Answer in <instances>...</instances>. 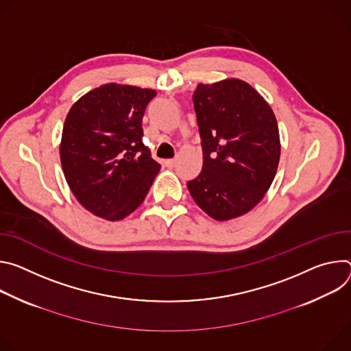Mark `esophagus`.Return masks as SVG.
<instances>
[{"mask_svg":"<svg viewBox=\"0 0 351 351\" xmlns=\"http://www.w3.org/2000/svg\"><path fill=\"white\" fill-rule=\"evenodd\" d=\"M176 163H177V162H176V159H169V160H166V162H165V165H166L167 167H170V169H171V167H174V166H176Z\"/></svg>","mask_w":351,"mask_h":351,"instance_id":"esophagus-1","label":"esophagus"}]
</instances>
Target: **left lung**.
I'll use <instances>...</instances> for the list:
<instances>
[{"instance_id":"left-lung-1","label":"left lung","mask_w":351,"mask_h":351,"mask_svg":"<svg viewBox=\"0 0 351 351\" xmlns=\"http://www.w3.org/2000/svg\"><path fill=\"white\" fill-rule=\"evenodd\" d=\"M193 107L202 139L201 174L186 182L195 204L226 221L254 209L275 180L280 135L274 110L237 77L199 84Z\"/></svg>"}]
</instances>
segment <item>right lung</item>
<instances>
[{"mask_svg":"<svg viewBox=\"0 0 351 351\" xmlns=\"http://www.w3.org/2000/svg\"><path fill=\"white\" fill-rule=\"evenodd\" d=\"M153 89L101 85L69 108L60 159L65 180L86 210L108 221L131 215L145 201L160 165L142 142V119Z\"/></svg>","mask_w":351,"mask_h":351,"instance_id":"right-lung-1","label":"right lung"}]
</instances>
